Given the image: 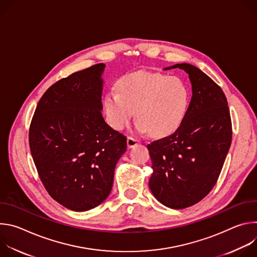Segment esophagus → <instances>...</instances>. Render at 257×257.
<instances>
[{
	"mask_svg": "<svg viewBox=\"0 0 257 257\" xmlns=\"http://www.w3.org/2000/svg\"><path fill=\"white\" fill-rule=\"evenodd\" d=\"M139 143H140L139 139H137V138H135L133 136H128V138H127V145H128L129 149L134 148V146H136Z\"/></svg>",
	"mask_w": 257,
	"mask_h": 257,
	"instance_id": "1",
	"label": "esophagus"
}]
</instances>
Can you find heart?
<instances>
[{
	"mask_svg": "<svg viewBox=\"0 0 257 257\" xmlns=\"http://www.w3.org/2000/svg\"><path fill=\"white\" fill-rule=\"evenodd\" d=\"M190 104V88L178 76L136 72L118 81V91L108 90L103 98L107 121L124 129L135 111L138 128L163 136L175 131L184 120Z\"/></svg>",
	"mask_w": 257,
	"mask_h": 257,
	"instance_id": "1",
	"label": "heart"
}]
</instances>
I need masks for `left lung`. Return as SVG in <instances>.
Here are the masks:
<instances>
[{"label": "left lung", "mask_w": 257, "mask_h": 257, "mask_svg": "<svg viewBox=\"0 0 257 257\" xmlns=\"http://www.w3.org/2000/svg\"><path fill=\"white\" fill-rule=\"evenodd\" d=\"M192 97L188 112L169 136L148 144L154 173L150 188L164 205L182 209L204 198L221 174L232 142V122L226 95L197 67L183 63Z\"/></svg>", "instance_id": "1"}]
</instances>
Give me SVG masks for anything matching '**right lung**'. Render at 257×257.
<instances>
[{
  "mask_svg": "<svg viewBox=\"0 0 257 257\" xmlns=\"http://www.w3.org/2000/svg\"><path fill=\"white\" fill-rule=\"evenodd\" d=\"M95 64L53 84L29 127V148L46 190L74 210H89L108 196L127 138L101 115V74Z\"/></svg>",
  "mask_w": 257,
  "mask_h": 257,
  "instance_id": "1",
  "label": "right lung"
}]
</instances>
